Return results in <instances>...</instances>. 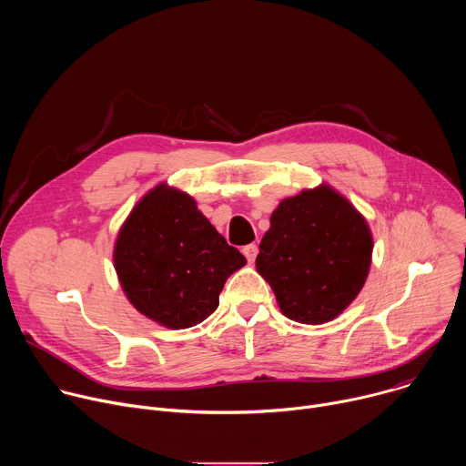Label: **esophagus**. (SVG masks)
<instances>
[{
    "instance_id": "1",
    "label": "esophagus",
    "mask_w": 466,
    "mask_h": 466,
    "mask_svg": "<svg viewBox=\"0 0 466 466\" xmlns=\"http://www.w3.org/2000/svg\"><path fill=\"white\" fill-rule=\"evenodd\" d=\"M243 254H245V258L252 263V261L256 259V256H258V247H256L254 243H248V245L243 247Z\"/></svg>"
}]
</instances>
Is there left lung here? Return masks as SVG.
Here are the masks:
<instances>
[{"instance_id": "8db88e82", "label": "left lung", "mask_w": 466, "mask_h": 466, "mask_svg": "<svg viewBox=\"0 0 466 466\" xmlns=\"http://www.w3.org/2000/svg\"><path fill=\"white\" fill-rule=\"evenodd\" d=\"M370 256L372 234L365 218L322 184L279 205L261 238L256 271L268 280L288 319L322 324L358 297Z\"/></svg>"}]
</instances>
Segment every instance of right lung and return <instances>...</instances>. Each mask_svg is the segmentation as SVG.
<instances>
[{
	"instance_id": "1",
	"label": "right lung",
	"mask_w": 466,
	"mask_h": 466,
	"mask_svg": "<svg viewBox=\"0 0 466 466\" xmlns=\"http://www.w3.org/2000/svg\"><path fill=\"white\" fill-rule=\"evenodd\" d=\"M245 263L193 198L166 184L130 212L114 247V268L130 304L173 329L210 317L227 279Z\"/></svg>"
}]
</instances>
